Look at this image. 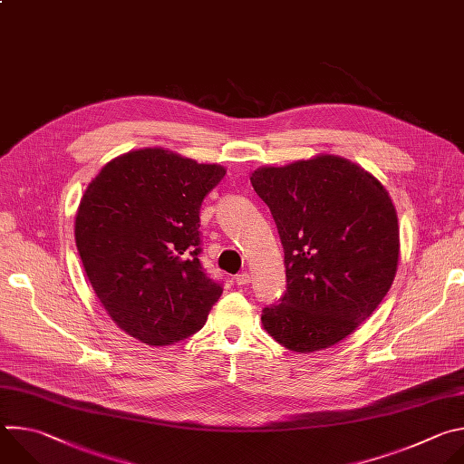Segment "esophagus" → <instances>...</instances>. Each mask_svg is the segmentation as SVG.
Wrapping results in <instances>:
<instances>
[{"label": "esophagus", "mask_w": 464, "mask_h": 464, "mask_svg": "<svg viewBox=\"0 0 464 464\" xmlns=\"http://www.w3.org/2000/svg\"><path fill=\"white\" fill-rule=\"evenodd\" d=\"M235 283H237L238 286L249 285V283H251V276H249L247 272H244V274H240V276H237V277H235Z\"/></svg>", "instance_id": "1"}]
</instances>
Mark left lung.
<instances>
[{"mask_svg":"<svg viewBox=\"0 0 464 464\" xmlns=\"http://www.w3.org/2000/svg\"><path fill=\"white\" fill-rule=\"evenodd\" d=\"M249 179L277 224L288 283L281 303L262 310L264 330L301 354L340 343L376 310L399 268L389 192L333 154L260 167Z\"/></svg>","mask_w":464,"mask_h":464,"instance_id":"8db88e82","label":"left lung"}]
</instances>
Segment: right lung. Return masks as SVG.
I'll use <instances>...</instances> for the list:
<instances>
[{"label":"right lung","instance_id":"right-lung-1","mask_svg":"<svg viewBox=\"0 0 464 464\" xmlns=\"http://www.w3.org/2000/svg\"><path fill=\"white\" fill-rule=\"evenodd\" d=\"M226 176L165 149L130 150L86 187L75 217L84 272L113 323L152 347L200 330L222 286L202 268L200 206Z\"/></svg>","mask_w":464,"mask_h":464}]
</instances>
